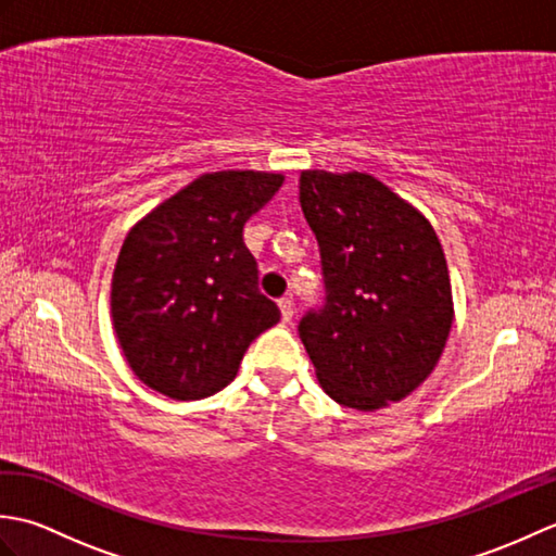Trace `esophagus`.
Listing matches in <instances>:
<instances>
[{"mask_svg": "<svg viewBox=\"0 0 556 556\" xmlns=\"http://www.w3.org/2000/svg\"><path fill=\"white\" fill-rule=\"evenodd\" d=\"M279 311H281V320H285V323H291L293 320V313H296L291 299H281L279 301Z\"/></svg>", "mask_w": 556, "mask_h": 556, "instance_id": "1", "label": "esophagus"}]
</instances>
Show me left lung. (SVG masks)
<instances>
[{
    "mask_svg": "<svg viewBox=\"0 0 556 556\" xmlns=\"http://www.w3.org/2000/svg\"><path fill=\"white\" fill-rule=\"evenodd\" d=\"M299 188L325 277V305L303 315L301 341L329 399L384 408L428 380L452 329L442 243L370 174L308 169Z\"/></svg>",
    "mask_w": 556,
    "mask_h": 556,
    "instance_id": "left-lung-1",
    "label": "left lung"
}]
</instances>
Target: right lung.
Listing matches in <instances>:
<instances>
[{
  "instance_id": "obj_1",
  "label": "right lung",
  "mask_w": 556,
  "mask_h": 556,
  "mask_svg": "<svg viewBox=\"0 0 556 556\" xmlns=\"http://www.w3.org/2000/svg\"><path fill=\"white\" fill-rule=\"evenodd\" d=\"M285 184L269 172H212L128 231L112 277V325L140 382L193 401L227 387L251 341L279 323L257 289L243 224Z\"/></svg>"
}]
</instances>
